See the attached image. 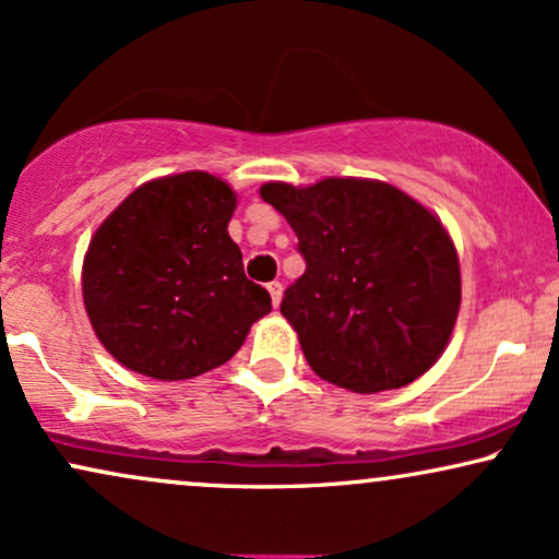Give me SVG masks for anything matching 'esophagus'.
Returning <instances> with one entry per match:
<instances>
[{
	"mask_svg": "<svg viewBox=\"0 0 559 559\" xmlns=\"http://www.w3.org/2000/svg\"><path fill=\"white\" fill-rule=\"evenodd\" d=\"M266 290H269V295H272V306L277 308L280 300H282V282H269Z\"/></svg>",
	"mask_w": 559,
	"mask_h": 559,
	"instance_id": "34e87169",
	"label": "esophagus"
}]
</instances>
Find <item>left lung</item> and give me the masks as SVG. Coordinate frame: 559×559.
<instances>
[{
	"instance_id": "obj_1",
	"label": "left lung",
	"mask_w": 559,
	"mask_h": 559,
	"mask_svg": "<svg viewBox=\"0 0 559 559\" xmlns=\"http://www.w3.org/2000/svg\"><path fill=\"white\" fill-rule=\"evenodd\" d=\"M261 199L285 215L306 259L280 311L316 376L378 394L438 362L459 316L461 269L430 210L370 178L274 181Z\"/></svg>"
}]
</instances>
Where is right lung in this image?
<instances>
[{"label":"right lung","mask_w":559,"mask_h":559,"mask_svg":"<svg viewBox=\"0 0 559 559\" xmlns=\"http://www.w3.org/2000/svg\"><path fill=\"white\" fill-rule=\"evenodd\" d=\"M236 191L204 170L155 178L103 219L82 264V298L103 347L134 373L183 381L238 353L272 311L227 236Z\"/></svg>","instance_id":"obj_1"}]
</instances>
